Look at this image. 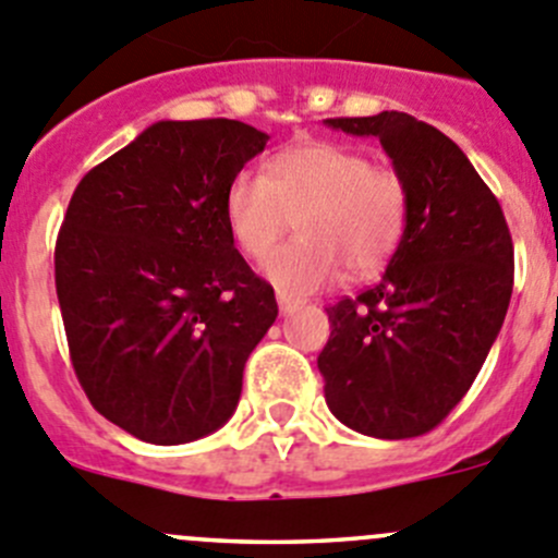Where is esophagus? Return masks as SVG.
<instances>
[{
  "label": "esophagus",
  "mask_w": 558,
  "mask_h": 558,
  "mask_svg": "<svg viewBox=\"0 0 558 558\" xmlns=\"http://www.w3.org/2000/svg\"><path fill=\"white\" fill-rule=\"evenodd\" d=\"M276 304H279V312H282V315H290V312L299 310L301 301L293 299V295H288V293H276Z\"/></svg>",
  "instance_id": "obj_1"
}]
</instances>
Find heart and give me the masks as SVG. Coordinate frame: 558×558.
Wrapping results in <instances>:
<instances>
[{
    "label": "heart",
    "mask_w": 558,
    "mask_h": 558,
    "mask_svg": "<svg viewBox=\"0 0 558 558\" xmlns=\"http://www.w3.org/2000/svg\"><path fill=\"white\" fill-rule=\"evenodd\" d=\"M296 216L300 238L269 253ZM225 221L248 257L269 254L259 274L293 299L350 276L375 274L400 246L408 185L397 169L339 142H304L276 153L265 174L238 172L225 191Z\"/></svg>",
    "instance_id": "b5f03b06"
}]
</instances>
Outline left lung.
<instances>
[{"mask_svg":"<svg viewBox=\"0 0 558 558\" xmlns=\"http://www.w3.org/2000/svg\"><path fill=\"white\" fill-rule=\"evenodd\" d=\"M378 136L408 185V225L375 288L328 306V411L362 435L429 433L465 397L512 295L501 205L449 136L405 111L323 120Z\"/></svg>","mask_w":558,"mask_h":558,"instance_id":"obj_1","label":"left lung"}]
</instances>
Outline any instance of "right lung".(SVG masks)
Segmentation results:
<instances>
[{
    "mask_svg": "<svg viewBox=\"0 0 558 558\" xmlns=\"http://www.w3.org/2000/svg\"><path fill=\"white\" fill-rule=\"evenodd\" d=\"M265 142L225 117L158 120L73 191L54 252L73 369L140 441L216 433L279 315L225 221L227 185Z\"/></svg>",
    "mask_w": 558,
    "mask_h": 558,
    "instance_id": "1",
    "label": "right lung"
}]
</instances>
